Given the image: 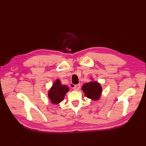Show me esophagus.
Segmentation results:
<instances>
[{"label": "esophagus", "mask_w": 146, "mask_h": 146, "mask_svg": "<svg viewBox=\"0 0 146 146\" xmlns=\"http://www.w3.org/2000/svg\"><path fill=\"white\" fill-rule=\"evenodd\" d=\"M80 84H78V85H76L73 86V89L76 91H78L79 89H80Z\"/></svg>", "instance_id": "obj_1"}]
</instances>
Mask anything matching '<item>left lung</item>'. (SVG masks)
Listing matches in <instances>:
<instances>
[{
	"instance_id": "obj_1",
	"label": "left lung",
	"mask_w": 146,
	"mask_h": 146,
	"mask_svg": "<svg viewBox=\"0 0 146 146\" xmlns=\"http://www.w3.org/2000/svg\"><path fill=\"white\" fill-rule=\"evenodd\" d=\"M82 90L87 98L92 100H99L102 91L100 84L96 81L85 83L83 85Z\"/></svg>"
}]
</instances>
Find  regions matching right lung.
I'll return each mask as SVG.
<instances>
[{
    "label": "right lung",
    "instance_id": "add662e5",
    "mask_svg": "<svg viewBox=\"0 0 146 146\" xmlns=\"http://www.w3.org/2000/svg\"><path fill=\"white\" fill-rule=\"evenodd\" d=\"M69 90L68 86L62 85L60 80L56 79L48 91V98L52 104H58L64 99L66 92L69 91Z\"/></svg>",
    "mask_w": 146,
    "mask_h": 146
}]
</instances>
